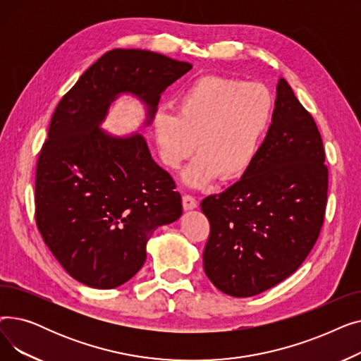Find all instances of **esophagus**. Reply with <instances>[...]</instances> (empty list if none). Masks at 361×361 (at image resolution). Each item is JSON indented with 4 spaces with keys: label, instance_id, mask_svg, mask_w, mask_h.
Segmentation results:
<instances>
[{
    "label": "esophagus",
    "instance_id": "esophagus-1",
    "mask_svg": "<svg viewBox=\"0 0 361 361\" xmlns=\"http://www.w3.org/2000/svg\"><path fill=\"white\" fill-rule=\"evenodd\" d=\"M183 207H184V211H193L197 207V200L190 195H184L183 196Z\"/></svg>",
    "mask_w": 361,
    "mask_h": 361
}]
</instances>
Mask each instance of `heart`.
<instances>
[{
    "mask_svg": "<svg viewBox=\"0 0 361 361\" xmlns=\"http://www.w3.org/2000/svg\"><path fill=\"white\" fill-rule=\"evenodd\" d=\"M274 118L271 90L221 75H204L176 101V114L158 111L152 133L162 164L177 169L197 149L183 173L188 187L235 180L253 165Z\"/></svg>",
    "mask_w": 361,
    "mask_h": 361,
    "instance_id": "1",
    "label": "heart"
}]
</instances>
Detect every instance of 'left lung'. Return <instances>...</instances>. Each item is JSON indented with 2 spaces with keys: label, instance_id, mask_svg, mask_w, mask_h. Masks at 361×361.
<instances>
[{
  "label": "left lung",
  "instance_id": "1",
  "mask_svg": "<svg viewBox=\"0 0 361 361\" xmlns=\"http://www.w3.org/2000/svg\"><path fill=\"white\" fill-rule=\"evenodd\" d=\"M326 197L320 133L281 78L274 118L253 165L235 184L202 202L211 224L203 252L206 276L233 297L275 287L310 253Z\"/></svg>",
  "mask_w": 361,
  "mask_h": 361
}]
</instances>
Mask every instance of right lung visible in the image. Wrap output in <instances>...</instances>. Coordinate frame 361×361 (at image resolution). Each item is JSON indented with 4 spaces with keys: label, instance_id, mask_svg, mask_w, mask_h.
I'll list each match as a JSON object with an SVG mask.
<instances>
[{
    "label": "right lung",
    "instance_id": "add662e5",
    "mask_svg": "<svg viewBox=\"0 0 361 361\" xmlns=\"http://www.w3.org/2000/svg\"><path fill=\"white\" fill-rule=\"evenodd\" d=\"M193 66L146 49H112L56 105L36 166V224L64 271L111 290L135 276L146 244L183 214L181 196L140 133L101 128L123 94L137 98L152 124L162 92Z\"/></svg>",
    "mask_w": 361,
    "mask_h": 361
}]
</instances>
